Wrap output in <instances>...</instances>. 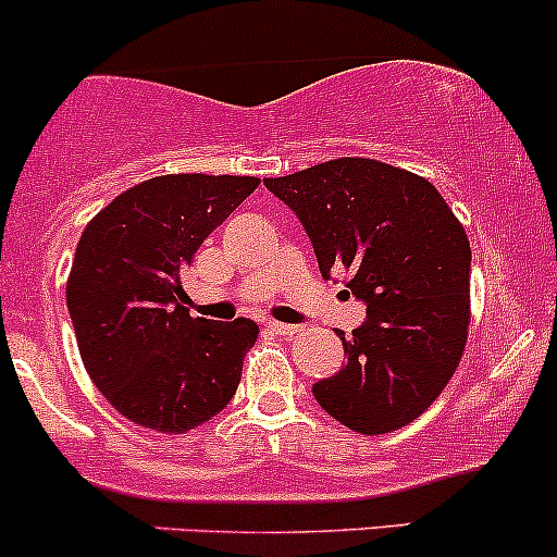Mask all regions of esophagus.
<instances>
[{
  "instance_id": "1",
  "label": "esophagus",
  "mask_w": 557,
  "mask_h": 557,
  "mask_svg": "<svg viewBox=\"0 0 557 557\" xmlns=\"http://www.w3.org/2000/svg\"><path fill=\"white\" fill-rule=\"evenodd\" d=\"M268 329H271L273 334H278V336H295V334H299V326H292V323L271 321V323H268Z\"/></svg>"
}]
</instances>
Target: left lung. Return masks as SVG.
Returning <instances> with one entry per match:
<instances>
[{"label": "left lung", "mask_w": 557, "mask_h": 557, "mask_svg": "<svg viewBox=\"0 0 557 557\" xmlns=\"http://www.w3.org/2000/svg\"><path fill=\"white\" fill-rule=\"evenodd\" d=\"M308 231L318 265L347 273L368 321L347 362L312 386L318 405L358 434L408 426L442 395L471 323V245L423 176L371 158H336L265 178Z\"/></svg>", "instance_id": "obj_1"}]
</instances>
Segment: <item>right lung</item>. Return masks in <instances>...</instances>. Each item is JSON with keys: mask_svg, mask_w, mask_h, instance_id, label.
I'll return each mask as SVG.
<instances>
[{"mask_svg": "<svg viewBox=\"0 0 557 557\" xmlns=\"http://www.w3.org/2000/svg\"><path fill=\"white\" fill-rule=\"evenodd\" d=\"M258 186L255 176H154L117 195L81 234L67 310L86 373L128 421L184 434L234 397L258 323L189 315L181 276Z\"/></svg>", "mask_w": 557, "mask_h": 557, "instance_id": "right-lung-1", "label": "right lung"}]
</instances>
